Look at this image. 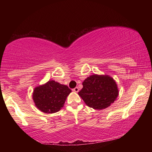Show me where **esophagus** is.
Returning <instances> with one entry per match:
<instances>
[{"mask_svg":"<svg viewBox=\"0 0 152 152\" xmlns=\"http://www.w3.org/2000/svg\"><path fill=\"white\" fill-rule=\"evenodd\" d=\"M72 91L75 92H78L79 91V88H78V87H75V88L72 89Z\"/></svg>","mask_w":152,"mask_h":152,"instance_id":"34e87169","label":"esophagus"}]
</instances>
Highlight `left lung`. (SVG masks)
Listing matches in <instances>:
<instances>
[{"label": "left lung", "instance_id": "left-lung-1", "mask_svg": "<svg viewBox=\"0 0 152 152\" xmlns=\"http://www.w3.org/2000/svg\"><path fill=\"white\" fill-rule=\"evenodd\" d=\"M82 85L79 96L86 105L94 109H106L114 102L119 94L116 82L107 75L94 74L88 77Z\"/></svg>", "mask_w": 152, "mask_h": 152}]
</instances>
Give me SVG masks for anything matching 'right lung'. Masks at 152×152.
Masks as SVG:
<instances>
[{
	"instance_id": "1",
	"label": "right lung",
	"mask_w": 152,
	"mask_h": 152,
	"mask_svg": "<svg viewBox=\"0 0 152 152\" xmlns=\"http://www.w3.org/2000/svg\"><path fill=\"white\" fill-rule=\"evenodd\" d=\"M71 90L53 80H50L43 86L36 87L33 94L35 106L41 111L53 113L63 107L66 97Z\"/></svg>"
}]
</instances>
